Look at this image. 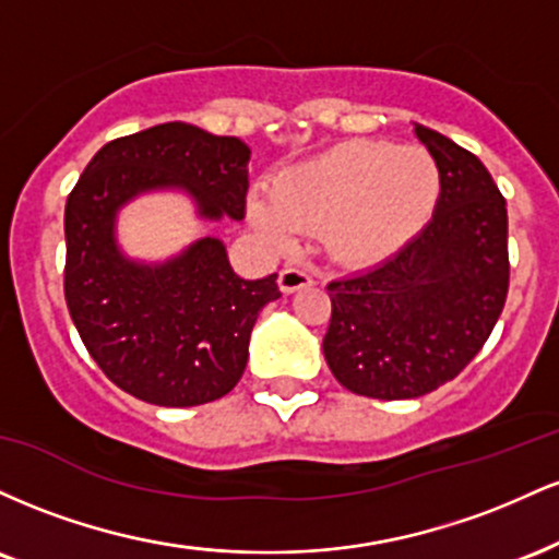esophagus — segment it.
<instances>
[{"mask_svg":"<svg viewBox=\"0 0 559 559\" xmlns=\"http://www.w3.org/2000/svg\"><path fill=\"white\" fill-rule=\"evenodd\" d=\"M278 286L284 294L299 292V288L312 286V275L301 271V267H284V271L278 273Z\"/></svg>","mask_w":559,"mask_h":559,"instance_id":"esophagus-1","label":"esophagus"}]
</instances>
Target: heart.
I'll return each mask as SVG.
<instances>
[{
    "mask_svg": "<svg viewBox=\"0 0 559 559\" xmlns=\"http://www.w3.org/2000/svg\"><path fill=\"white\" fill-rule=\"evenodd\" d=\"M441 173L431 152L383 141H344L284 168L252 199L254 226L275 247L318 234L342 265L383 262L431 221Z\"/></svg>",
    "mask_w": 559,
    "mask_h": 559,
    "instance_id": "obj_1",
    "label": "heart"
}]
</instances>
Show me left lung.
I'll use <instances>...</instances> for the list:
<instances>
[{
  "label": "left lung",
  "instance_id": "1",
  "mask_svg": "<svg viewBox=\"0 0 559 559\" xmlns=\"http://www.w3.org/2000/svg\"><path fill=\"white\" fill-rule=\"evenodd\" d=\"M415 136L441 173L433 217L381 265L325 286V362L373 400H415L463 373L510 288L507 204L491 173L433 128L415 126Z\"/></svg>",
  "mask_w": 559,
  "mask_h": 559
}]
</instances>
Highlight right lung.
<instances>
[{"label":"right lung","instance_id":"1","mask_svg":"<svg viewBox=\"0 0 559 559\" xmlns=\"http://www.w3.org/2000/svg\"><path fill=\"white\" fill-rule=\"evenodd\" d=\"M249 146L189 123H163L102 146L66 204V301L88 355L118 389L159 407L226 396L278 273L243 281L221 239L204 236L159 265L128 260L115 215L128 199L183 189L199 217L241 221Z\"/></svg>","mask_w":559,"mask_h":559}]
</instances>
